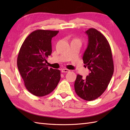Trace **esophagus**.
<instances>
[{
  "instance_id": "obj_1",
  "label": "esophagus",
  "mask_w": 130,
  "mask_h": 130,
  "mask_svg": "<svg viewBox=\"0 0 130 130\" xmlns=\"http://www.w3.org/2000/svg\"><path fill=\"white\" fill-rule=\"evenodd\" d=\"M70 71V70L67 69H62L61 70V72L62 73H68Z\"/></svg>"
}]
</instances>
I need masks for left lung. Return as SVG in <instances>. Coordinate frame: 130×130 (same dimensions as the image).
I'll list each match as a JSON object with an SVG mask.
<instances>
[{"label": "left lung", "mask_w": 130, "mask_h": 130, "mask_svg": "<svg viewBox=\"0 0 130 130\" xmlns=\"http://www.w3.org/2000/svg\"><path fill=\"white\" fill-rule=\"evenodd\" d=\"M85 34L88 43L83 60L90 73L85 79L78 74L74 88L79 97L90 101L98 98L107 89L114 65L111 47L104 36L94 28H89Z\"/></svg>", "instance_id": "1"}]
</instances>
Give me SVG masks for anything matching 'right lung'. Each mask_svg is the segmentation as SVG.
<instances>
[{
    "mask_svg": "<svg viewBox=\"0 0 130 130\" xmlns=\"http://www.w3.org/2000/svg\"><path fill=\"white\" fill-rule=\"evenodd\" d=\"M59 31L38 29L24 41L17 57V67L26 89L43 96L53 91L60 80V71L48 69L46 58L52 52L51 40Z\"/></svg>",
    "mask_w": 130,
    "mask_h": 130,
    "instance_id": "1",
    "label": "right lung"
}]
</instances>
